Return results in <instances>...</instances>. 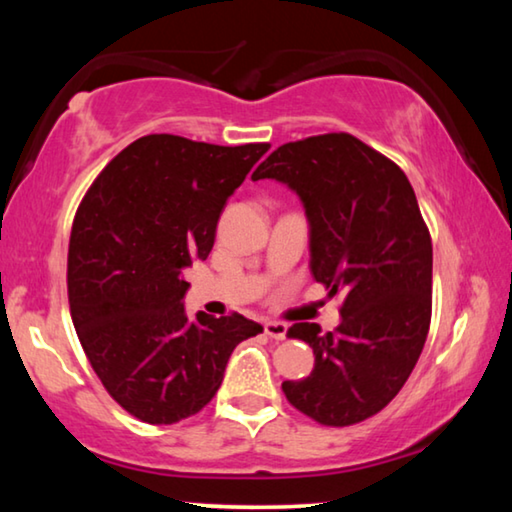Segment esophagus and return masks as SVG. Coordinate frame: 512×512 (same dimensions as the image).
Listing matches in <instances>:
<instances>
[{"label":"esophagus","mask_w":512,"mask_h":512,"mask_svg":"<svg viewBox=\"0 0 512 512\" xmlns=\"http://www.w3.org/2000/svg\"><path fill=\"white\" fill-rule=\"evenodd\" d=\"M264 332L275 341H284V339H287L289 327L284 323H277V320H268V323H264Z\"/></svg>","instance_id":"obj_1"}]
</instances>
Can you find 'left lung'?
Masks as SVG:
<instances>
[{"label": "left lung", "instance_id": "left-lung-1", "mask_svg": "<svg viewBox=\"0 0 512 512\" xmlns=\"http://www.w3.org/2000/svg\"><path fill=\"white\" fill-rule=\"evenodd\" d=\"M273 178L300 196L309 221L311 275L343 291L341 325L323 334L296 323L314 370L282 391L327 427L379 413L402 391L431 323V237L404 171L350 133L282 144L253 180Z\"/></svg>", "mask_w": 512, "mask_h": 512}]
</instances>
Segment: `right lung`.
<instances>
[{"instance_id": "right-lung-1", "label": "right lung", "mask_w": 512, "mask_h": 512, "mask_svg": "<svg viewBox=\"0 0 512 512\" xmlns=\"http://www.w3.org/2000/svg\"><path fill=\"white\" fill-rule=\"evenodd\" d=\"M268 149L146 135L106 164L79 205L69 311L101 384L137 420L173 424L201 411L232 350L262 332L239 314L187 318L183 298L225 201Z\"/></svg>"}]
</instances>
